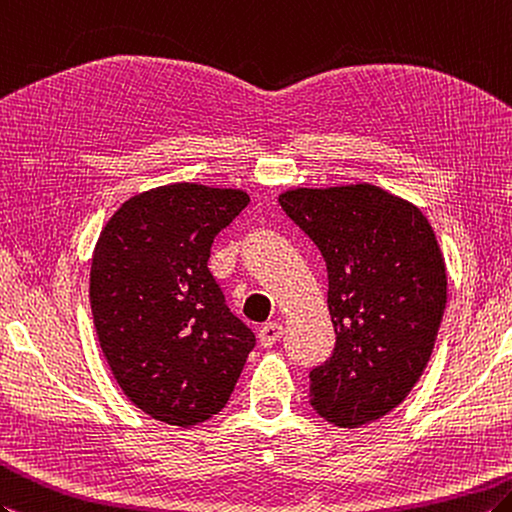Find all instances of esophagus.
I'll list each match as a JSON object with an SVG mask.
<instances>
[{
	"label": "esophagus",
	"instance_id": "obj_1",
	"mask_svg": "<svg viewBox=\"0 0 512 512\" xmlns=\"http://www.w3.org/2000/svg\"><path fill=\"white\" fill-rule=\"evenodd\" d=\"M281 336H283V325H279V323H266L259 329V342H261V347H266V349L272 347V344H275Z\"/></svg>",
	"mask_w": 512,
	"mask_h": 512
}]
</instances>
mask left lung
<instances>
[{
	"mask_svg": "<svg viewBox=\"0 0 512 512\" xmlns=\"http://www.w3.org/2000/svg\"><path fill=\"white\" fill-rule=\"evenodd\" d=\"M281 209L318 246L336 331L310 403L338 427L386 417L419 382L447 303L445 259L419 207L360 183L288 189Z\"/></svg>",
	"mask_w": 512,
	"mask_h": 512,
	"instance_id": "left-lung-1",
	"label": "left lung"
}]
</instances>
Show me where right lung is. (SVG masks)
<instances>
[{
	"mask_svg": "<svg viewBox=\"0 0 512 512\" xmlns=\"http://www.w3.org/2000/svg\"><path fill=\"white\" fill-rule=\"evenodd\" d=\"M248 200L242 189L163 185L126 200L95 244L89 299L100 347L124 395L152 419H211L255 347L207 268L213 237Z\"/></svg>",
	"mask_w": 512,
	"mask_h": 512,
	"instance_id": "1",
	"label": "right lung"
}]
</instances>
